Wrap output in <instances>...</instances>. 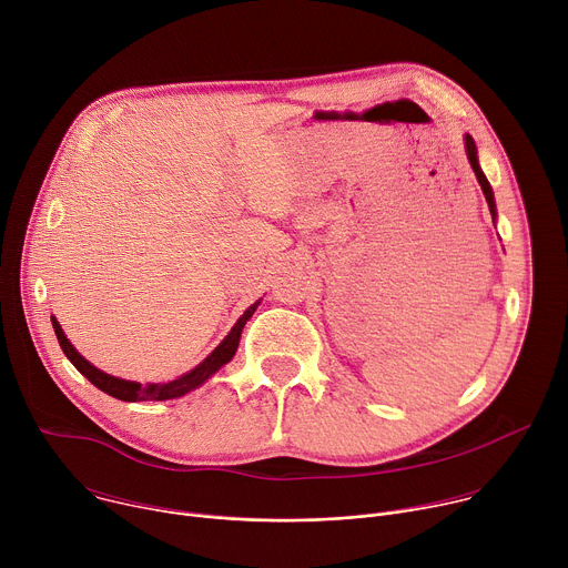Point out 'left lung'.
Masks as SVG:
<instances>
[{
	"mask_svg": "<svg viewBox=\"0 0 568 568\" xmlns=\"http://www.w3.org/2000/svg\"><path fill=\"white\" fill-rule=\"evenodd\" d=\"M463 141H465V154H467L469 166H471V171H474V175H476V182H478V186H480L483 195H485V202H488V206H490V215H493V222H497V204H495V193H493V186H490L488 178H485V173H483V171H480V166H478V150H476V143H474V139H471L469 134H465V136H463Z\"/></svg>",
	"mask_w": 568,
	"mask_h": 568,
	"instance_id": "1",
	"label": "left lung"
}]
</instances>
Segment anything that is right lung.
Returning a JSON list of instances; mask_svg holds the SVG:
<instances>
[{"label": "right lung", "mask_w": 568, "mask_h": 568, "mask_svg": "<svg viewBox=\"0 0 568 568\" xmlns=\"http://www.w3.org/2000/svg\"><path fill=\"white\" fill-rule=\"evenodd\" d=\"M263 298H258L256 303H252L245 312L240 314V318L233 323V328L229 331V335L215 346V351L204 359L200 362L193 371L171 379V382H148V384H141V382H134V379H123V377H114L101 368H97L92 362H88L83 355H80L73 344L67 339V335L62 333L60 323L55 316H51V326L55 331V337H58V344L62 348V353L67 355V359L83 373L97 388H101L103 393L116 397V399H123V402H148V399H175V397H182L195 388H200L206 379H211L224 364H229L237 351V344H240V335H242V328H245V323L252 318V314L256 312V307L261 305Z\"/></svg>", "instance_id": "right-lung-1"}]
</instances>
